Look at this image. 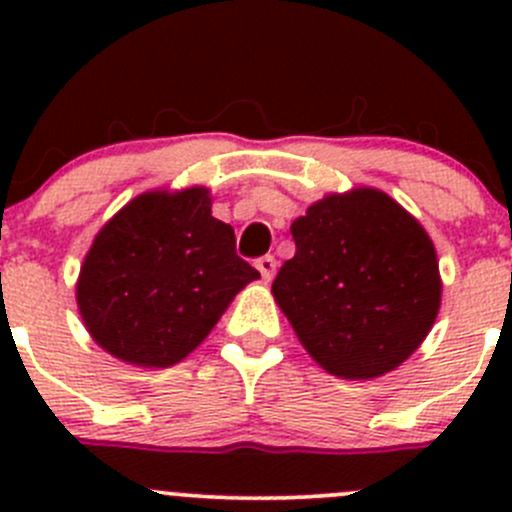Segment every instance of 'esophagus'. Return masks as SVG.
Instances as JSON below:
<instances>
[{"label": "esophagus", "instance_id": "esophagus-1", "mask_svg": "<svg viewBox=\"0 0 512 512\" xmlns=\"http://www.w3.org/2000/svg\"><path fill=\"white\" fill-rule=\"evenodd\" d=\"M257 270H260V275H262V282H272L275 280V272H277V260L272 255H265V257H260V260H257Z\"/></svg>", "mask_w": 512, "mask_h": 512}]
</instances>
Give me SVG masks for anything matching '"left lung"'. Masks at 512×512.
Listing matches in <instances>:
<instances>
[{
  "mask_svg": "<svg viewBox=\"0 0 512 512\" xmlns=\"http://www.w3.org/2000/svg\"><path fill=\"white\" fill-rule=\"evenodd\" d=\"M297 252L272 297L332 376L371 381L404 364L441 309L433 240L384 190L327 193L292 223Z\"/></svg>",
  "mask_w": 512,
  "mask_h": 512,
  "instance_id": "left-lung-1",
  "label": "left lung"
}]
</instances>
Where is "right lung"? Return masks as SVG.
<instances>
[{"instance_id":"add662e5","label":"right lung","mask_w":512,"mask_h":512,"mask_svg":"<svg viewBox=\"0 0 512 512\" xmlns=\"http://www.w3.org/2000/svg\"><path fill=\"white\" fill-rule=\"evenodd\" d=\"M260 280L213 218L205 185L128 200L96 232L76 280L91 339L143 369H168L208 339L237 292Z\"/></svg>"}]
</instances>
